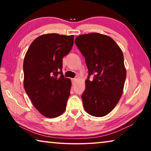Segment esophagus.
Instances as JSON below:
<instances>
[{
  "instance_id": "obj_1",
  "label": "esophagus",
  "mask_w": 151,
  "mask_h": 151,
  "mask_svg": "<svg viewBox=\"0 0 151 151\" xmlns=\"http://www.w3.org/2000/svg\"><path fill=\"white\" fill-rule=\"evenodd\" d=\"M76 78H72L73 85H75V84L76 83Z\"/></svg>"
}]
</instances>
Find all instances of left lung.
I'll return each instance as SVG.
<instances>
[{
    "mask_svg": "<svg viewBox=\"0 0 151 151\" xmlns=\"http://www.w3.org/2000/svg\"><path fill=\"white\" fill-rule=\"evenodd\" d=\"M75 44L85 57L88 77L82 94L84 109L92 116L110 113L123 93L126 68L122 51L111 37L100 33L81 35ZM93 80H89L90 76Z\"/></svg>",
    "mask_w": 151,
    "mask_h": 151,
    "instance_id": "1",
    "label": "left lung"
}]
</instances>
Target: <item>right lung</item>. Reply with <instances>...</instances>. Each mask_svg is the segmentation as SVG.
<instances>
[{
    "mask_svg": "<svg viewBox=\"0 0 151 151\" xmlns=\"http://www.w3.org/2000/svg\"><path fill=\"white\" fill-rule=\"evenodd\" d=\"M73 44L74 35H42L33 40L24 56V90L35 108L47 118L65 111L72 83L63 75V58Z\"/></svg>",
    "mask_w": 151,
    "mask_h": 151,
    "instance_id": "obj_1",
    "label": "right lung"
}]
</instances>
